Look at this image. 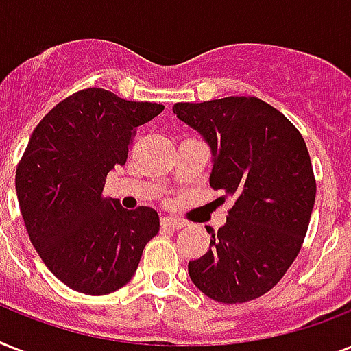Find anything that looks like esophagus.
<instances>
[{"instance_id":"34e87169","label":"esophagus","mask_w":351,"mask_h":351,"mask_svg":"<svg viewBox=\"0 0 351 351\" xmlns=\"http://www.w3.org/2000/svg\"><path fill=\"white\" fill-rule=\"evenodd\" d=\"M162 226H164L165 230L176 231V230H182V228L186 226V222L180 219H175V217H164V219H162Z\"/></svg>"}]
</instances>
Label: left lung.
Masks as SVG:
<instances>
[{
    "mask_svg": "<svg viewBox=\"0 0 351 351\" xmlns=\"http://www.w3.org/2000/svg\"><path fill=\"white\" fill-rule=\"evenodd\" d=\"M173 112L209 143V184L234 200L226 224L208 228L209 250L189 262V277L217 302L258 299L293 264L310 226L317 184L304 138L255 96L176 104Z\"/></svg>",
    "mask_w": 351,
    "mask_h": 351,
    "instance_id": "8db88e82",
    "label": "left lung"
}]
</instances>
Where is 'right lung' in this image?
<instances>
[{
  "mask_svg": "<svg viewBox=\"0 0 351 351\" xmlns=\"http://www.w3.org/2000/svg\"><path fill=\"white\" fill-rule=\"evenodd\" d=\"M162 111L90 87L52 107L30 136L16 169L21 217L41 261L74 291L107 295L125 286L158 233L154 209H123L104 186L125 164L138 127Z\"/></svg>",
  "mask_w": 351,
  "mask_h": 351,
  "instance_id": "add662e5",
  "label": "right lung"
}]
</instances>
